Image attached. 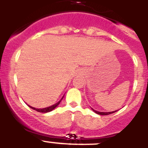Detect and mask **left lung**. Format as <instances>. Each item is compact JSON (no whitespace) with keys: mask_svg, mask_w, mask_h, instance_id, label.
Returning a JSON list of instances; mask_svg holds the SVG:
<instances>
[{"mask_svg":"<svg viewBox=\"0 0 148 148\" xmlns=\"http://www.w3.org/2000/svg\"><path fill=\"white\" fill-rule=\"evenodd\" d=\"M92 110L94 111L95 113H96V114H99V115H108V114H113V113H115L116 112V110H115V111H112V112H99V111H97V110H94V109H92Z\"/></svg>","mask_w":148,"mask_h":148,"instance_id":"obj_1","label":"left lung"}]
</instances>
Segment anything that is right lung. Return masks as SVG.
I'll list each match as a JSON object with an SVG mask.
<instances>
[{"mask_svg": "<svg viewBox=\"0 0 148 148\" xmlns=\"http://www.w3.org/2000/svg\"><path fill=\"white\" fill-rule=\"evenodd\" d=\"M63 97H64V96H63ZM63 97H62V98H61V100H62V99H63ZM61 100H60V101H58L57 103H56V104L53 105V106H49V107H48V108H33V107H32V106H29V107H30V108H31L34 109V110H37V111H38V112L48 113V112H50V111H51V110H53L54 108H56L57 106H58V105H59V103H61Z\"/></svg>", "mask_w": 148, "mask_h": 148, "instance_id": "add662e5", "label": "right lung"}]
</instances>
